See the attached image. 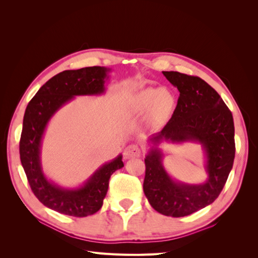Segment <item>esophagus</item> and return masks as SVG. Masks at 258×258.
I'll list each match as a JSON object with an SVG mask.
<instances>
[{
	"label": "esophagus",
	"mask_w": 258,
	"mask_h": 258,
	"mask_svg": "<svg viewBox=\"0 0 258 258\" xmlns=\"http://www.w3.org/2000/svg\"><path fill=\"white\" fill-rule=\"evenodd\" d=\"M140 154H141V150L140 147L136 144H131L124 148L123 151V158L124 159H131V158H136L139 157Z\"/></svg>",
	"instance_id": "obj_1"
}]
</instances>
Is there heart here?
<instances>
[{"label":"heart","instance_id":"b5f03b06","mask_svg":"<svg viewBox=\"0 0 258 258\" xmlns=\"http://www.w3.org/2000/svg\"><path fill=\"white\" fill-rule=\"evenodd\" d=\"M175 106L174 96L167 89L146 88L137 93L135 107L140 113L153 112L159 119H165Z\"/></svg>","mask_w":258,"mask_h":258}]
</instances>
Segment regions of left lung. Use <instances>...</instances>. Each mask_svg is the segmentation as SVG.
Here are the masks:
<instances>
[{"label":"left lung","mask_w":258,"mask_h":258,"mask_svg":"<svg viewBox=\"0 0 258 258\" xmlns=\"http://www.w3.org/2000/svg\"><path fill=\"white\" fill-rule=\"evenodd\" d=\"M162 73L178 89L179 97L171 119L150 139L153 146L145 158L143 190L157 212L182 217L211 205L223 190L235 159V126L227 105L204 80L174 71ZM162 139L200 143L207 156L208 181L195 185L173 181L157 148Z\"/></svg>","instance_id":"obj_1"}]
</instances>
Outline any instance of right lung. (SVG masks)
<instances>
[{"mask_svg":"<svg viewBox=\"0 0 258 258\" xmlns=\"http://www.w3.org/2000/svg\"><path fill=\"white\" fill-rule=\"evenodd\" d=\"M107 71L103 67H88L54 75L36 92L23 116L19 153L28 182L45 207L61 214L85 217L98 212L103 205L111 175L123 167L119 155L100 167L82 187L66 189L48 181L41 166L42 138L51 116L74 96L103 93Z\"/></svg>","mask_w":258,"mask_h":258,"instance_id":"add662e5","label":"right lung"}]
</instances>
